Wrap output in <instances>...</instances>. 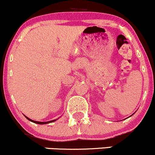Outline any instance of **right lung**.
Segmentation results:
<instances>
[{"label":"right lung","instance_id":"add662e5","mask_svg":"<svg viewBox=\"0 0 155 155\" xmlns=\"http://www.w3.org/2000/svg\"><path fill=\"white\" fill-rule=\"evenodd\" d=\"M26 117V116H25ZM27 118V117H26ZM28 119L30 120L31 121H33L34 123H36V124H48V123H51V122H53V121H55L56 120H52V121H46V122H41V121H33V120L30 119V118H27Z\"/></svg>","mask_w":155,"mask_h":155}]
</instances>
